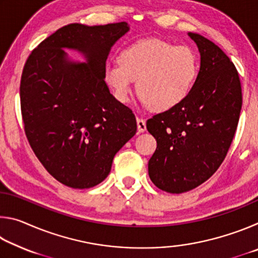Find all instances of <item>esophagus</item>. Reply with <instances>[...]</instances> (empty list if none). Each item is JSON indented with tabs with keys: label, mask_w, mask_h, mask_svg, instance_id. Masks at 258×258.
Masks as SVG:
<instances>
[{
	"label": "esophagus",
	"mask_w": 258,
	"mask_h": 258,
	"mask_svg": "<svg viewBox=\"0 0 258 258\" xmlns=\"http://www.w3.org/2000/svg\"><path fill=\"white\" fill-rule=\"evenodd\" d=\"M137 123H138V132L139 133H143L145 131L147 130V124H146V120L143 118H140L138 117L137 118Z\"/></svg>",
	"instance_id": "esophagus-1"
}]
</instances>
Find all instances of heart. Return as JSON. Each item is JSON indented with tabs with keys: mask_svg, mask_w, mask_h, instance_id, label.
Wrapping results in <instances>:
<instances>
[{
	"mask_svg": "<svg viewBox=\"0 0 258 258\" xmlns=\"http://www.w3.org/2000/svg\"><path fill=\"white\" fill-rule=\"evenodd\" d=\"M198 73L199 59L191 47L147 38L121 51L119 63H107L103 75L119 102L130 101L138 81L142 102L154 111H166L187 98Z\"/></svg>",
	"mask_w": 258,
	"mask_h": 258,
	"instance_id": "heart-1",
	"label": "heart"
}]
</instances>
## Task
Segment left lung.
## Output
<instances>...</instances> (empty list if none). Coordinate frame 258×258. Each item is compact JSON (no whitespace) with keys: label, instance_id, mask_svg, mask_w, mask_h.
<instances>
[{"label":"left lung","instance_id":"left-lung-1","mask_svg":"<svg viewBox=\"0 0 258 258\" xmlns=\"http://www.w3.org/2000/svg\"><path fill=\"white\" fill-rule=\"evenodd\" d=\"M198 46L200 68L191 93L178 106L147 120L157 149L148 164L152 183L182 194L207 181L223 163L242 106L234 64L213 42L187 33Z\"/></svg>","mask_w":258,"mask_h":258}]
</instances>
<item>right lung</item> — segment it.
I'll return each mask as SVG.
<instances>
[{"mask_svg":"<svg viewBox=\"0 0 258 258\" xmlns=\"http://www.w3.org/2000/svg\"><path fill=\"white\" fill-rule=\"evenodd\" d=\"M128 30L127 23L67 25L26 61L20 83L26 137L46 171L74 189L101 183L137 133L134 113L110 93L103 75L111 47ZM64 49L77 50L86 62Z\"/></svg>","mask_w":258,"mask_h":258,"instance_id":"obj_1","label":"right lung"}]
</instances>
